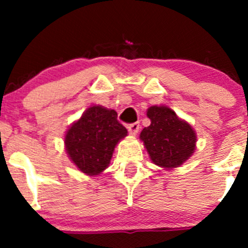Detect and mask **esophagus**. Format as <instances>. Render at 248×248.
<instances>
[{
    "mask_svg": "<svg viewBox=\"0 0 248 248\" xmlns=\"http://www.w3.org/2000/svg\"><path fill=\"white\" fill-rule=\"evenodd\" d=\"M139 128H140V124L138 122H134V124H128V127H127V129H128L131 136H136V134L139 132Z\"/></svg>",
    "mask_w": 248,
    "mask_h": 248,
    "instance_id": "1",
    "label": "esophagus"
}]
</instances>
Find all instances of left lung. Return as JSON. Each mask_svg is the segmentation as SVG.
<instances>
[{
	"label": "left lung",
	"mask_w": 248,
	"mask_h": 248,
	"mask_svg": "<svg viewBox=\"0 0 248 248\" xmlns=\"http://www.w3.org/2000/svg\"><path fill=\"white\" fill-rule=\"evenodd\" d=\"M146 115L151 124L142 129L140 139L151 161L166 169L184 164L196 150L197 134L191 124L166 106L150 107Z\"/></svg>",
	"instance_id": "8db88e82"
}]
</instances>
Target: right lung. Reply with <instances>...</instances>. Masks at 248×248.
<instances>
[{
	"label": "right lung",
	"instance_id": "obj_1",
	"mask_svg": "<svg viewBox=\"0 0 248 248\" xmlns=\"http://www.w3.org/2000/svg\"><path fill=\"white\" fill-rule=\"evenodd\" d=\"M126 136L127 129L117 121L115 110L92 106L69 127L64 145L77 168L94 176L108 168L115 146Z\"/></svg>",
	"mask_w": 248,
	"mask_h": 248
}]
</instances>
